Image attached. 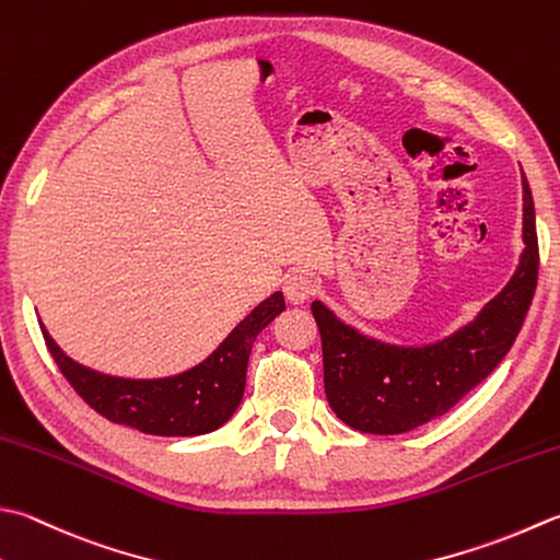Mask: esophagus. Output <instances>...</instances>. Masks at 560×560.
<instances>
[{"label":"esophagus","instance_id":"esophagus-1","mask_svg":"<svg viewBox=\"0 0 560 560\" xmlns=\"http://www.w3.org/2000/svg\"><path fill=\"white\" fill-rule=\"evenodd\" d=\"M313 293H315V281H313V277H308V273L293 271L287 279H283V295H287V299L295 305L308 301Z\"/></svg>","mask_w":560,"mask_h":560}]
</instances>
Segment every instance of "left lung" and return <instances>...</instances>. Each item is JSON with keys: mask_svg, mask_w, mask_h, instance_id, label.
<instances>
[{"mask_svg": "<svg viewBox=\"0 0 560 560\" xmlns=\"http://www.w3.org/2000/svg\"><path fill=\"white\" fill-rule=\"evenodd\" d=\"M517 271L474 320L440 342L400 347L361 335L352 325L313 301L311 311L323 339L325 396L345 424L366 434H402L442 418L466 393L486 381L517 339L527 315L536 277L534 201L527 179Z\"/></svg>", "mask_w": 560, "mask_h": 560, "instance_id": "8db88e82", "label": "left lung"}]
</instances>
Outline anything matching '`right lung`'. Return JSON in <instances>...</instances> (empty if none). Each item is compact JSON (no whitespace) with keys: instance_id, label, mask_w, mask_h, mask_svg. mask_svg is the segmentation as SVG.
Masks as SVG:
<instances>
[{"instance_id":"right-lung-1","label":"right lung","mask_w":560,"mask_h":560,"mask_svg":"<svg viewBox=\"0 0 560 560\" xmlns=\"http://www.w3.org/2000/svg\"><path fill=\"white\" fill-rule=\"evenodd\" d=\"M283 308V293H271L201 364L164 378L102 374L65 354L43 325L40 332L62 376L102 418L155 436H196L233 418L245 393L252 345Z\"/></svg>"}]
</instances>
